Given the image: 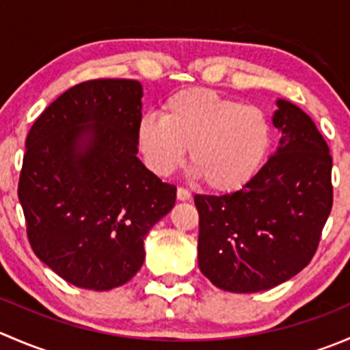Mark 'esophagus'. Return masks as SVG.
<instances>
[{"label":"esophagus","instance_id":"1","mask_svg":"<svg viewBox=\"0 0 350 350\" xmlns=\"http://www.w3.org/2000/svg\"><path fill=\"white\" fill-rule=\"evenodd\" d=\"M178 200H181V201L191 200V191H189V189H186V188H183V186H179V188H178Z\"/></svg>","mask_w":350,"mask_h":350}]
</instances>
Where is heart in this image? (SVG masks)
Listing matches in <instances>:
<instances>
[{
    "mask_svg": "<svg viewBox=\"0 0 350 350\" xmlns=\"http://www.w3.org/2000/svg\"><path fill=\"white\" fill-rule=\"evenodd\" d=\"M137 139L154 172L167 176L189 162L215 191H234L259 172L273 144V126L264 109L243 105L204 88L171 94L162 115L147 113Z\"/></svg>",
    "mask_w": 350,
    "mask_h": 350,
    "instance_id": "heart-1",
    "label": "heart"
}]
</instances>
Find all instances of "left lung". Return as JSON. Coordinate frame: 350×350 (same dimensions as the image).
<instances>
[{
  "label": "left lung",
  "mask_w": 350,
  "mask_h": 350,
  "mask_svg": "<svg viewBox=\"0 0 350 350\" xmlns=\"http://www.w3.org/2000/svg\"><path fill=\"white\" fill-rule=\"evenodd\" d=\"M278 150L230 195H195L198 266L232 293L271 289L308 266L334 203L332 155L303 109L278 101Z\"/></svg>",
  "instance_id": "left-lung-1"
}]
</instances>
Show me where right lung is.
<instances>
[{
  "label": "right lung",
  "mask_w": 350,
  "mask_h": 350,
  "mask_svg": "<svg viewBox=\"0 0 350 350\" xmlns=\"http://www.w3.org/2000/svg\"><path fill=\"white\" fill-rule=\"evenodd\" d=\"M142 84L91 79L35 120L18 181L35 256L67 283L108 291L132 280L144 239L171 211L176 186L137 157Z\"/></svg>",
  "instance_id": "obj_1"
}]
</instances>
